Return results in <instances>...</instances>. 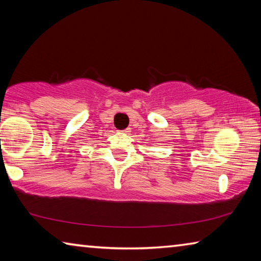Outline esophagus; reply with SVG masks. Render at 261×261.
Returning a JSON list of instances; mask_svg holds the SVG:
<instances>
[{"mask_svg":"<svg viewBox=\"0 0 261 261\" xmlns=\"http://www.w3.org/2000/svg\"><path fill=\"white\" fill-rule=\"evenodd\" d=\"M123 132H125L126 135H129L130 132H131V129H125V130H123Z\"/></svg>","mask_w":261,"mask_h":261,"instance_id":"34e87169","label":"esophagus"}]
</instances>
